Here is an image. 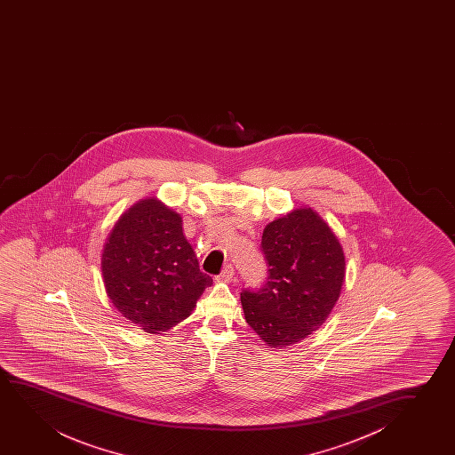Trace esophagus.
<instances>
[{
    "mask_svg": "<svg viewBox=\"0 0 455 455\" xmlns=\"http://www.w3.org/2000/svg\"><path fill=\"white\" fill-rule=\"evenodd\" d=\"M219 278L224 281H231L235 278V267L231 266V264H227L224 268H222V272L219 275Z\"/></svg>",
    "mask_w": 455,
    "mask_h": 455,
    "instance_id": "34e87169",
    "label": "esophagus"
}]
</instances>
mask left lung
Instances as JSON below:
<instances>
[{
    "label": "left lung",
    "instance_id": "1",
    "mask_svg": "<svg viewBox=\"0 0 455 455\" xmlns=\"http://www.w3.org/2000/svg\"><path fill=\"white\" fill-rule=\"evenodd\" d=\"M267 281L243 289V315L272 348H286L322 326L336 305L345 256L340 243L311 208L276 219L262 233Z\"/></svg>",
    "mask_w": 455,
    "mask_h": 455
}]
</instances>
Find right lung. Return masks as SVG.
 I'll return each mask as SVG.
<instances>
[{
  "instance_id": "add662e5",
  "label": "right lung",
  "mask_w": 455,
  "mask_h": 455,
  "mask_svg": "<svg viewBox=\"0 0 455 455\" xmlns=\"http://www.w3.org/2000/svg\"><path fill=\"white\" fill-rule=\"evenodd\" d=\"M102 276L115 307L150 334L180 323L212 284L183 235L180 216L156 199L141 200L115 225Z\"/></svg>"
}]
</instances>
